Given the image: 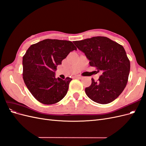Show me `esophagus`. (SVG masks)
Wrapping results in <instances>:
<instances>
[{
    "label": "esophagus",
    "instance_id": "obj_1",
    "mask_svg": "<svg viewBox=\"0 0 146 146\" xmlns=\"http://www.w3.org/2000/svg\"><path fill=\"white\" fill-rule=\"evenodd\" d=\"M75 78H79V79H82V78H83V77L82 76H75Z\"/></svg>",
    "mask_w": 146,
    "mask_h": 146
}]
</instances>
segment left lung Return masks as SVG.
I'll use <instances>...</instances> for the list:
<instances>
[{
	"label": "left lung",
	"mask_w": 146,
	"mask_h": 146,
	"mask_svg": "<svg viewBox=\"0 0 146 146\" xmlns=\"http://www.w3.org/2000/svg\"><path fill=\"white\" fill-rule=\"evenodd\" d=\"M74 43L85 53L90 65L102 73L97 82L91 78V85L85 88L87 96L98 104L111 102L122 93L128 82L130 63L124 48L105 36H94Z\"/></svg>",
	"instance_id": "left-lung-1"
}]
</instances>
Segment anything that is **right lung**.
<instances>
[{"instance_id":"right-lung-1","label":"right lung","mask_w":146,"mask_h":146,"mask_svg":"<svg viewBox=\"0 0 146 146\" xmlns=\"http://www.w3.org/2000/svg\"><path fill=\"white\" fill-rule=\"evenodd\" d=\"M77 50L70 41L46 39L31 46L23 56V79L34 98L46 105L54 104L67 94L70 82L56 78L57 65L69 54Z\"/></svg>"}]
</instances>
